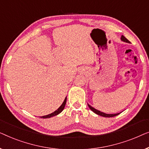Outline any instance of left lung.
<instances>
[{"instance_id": "left-lung-1", "label": "left lung", "mask_w": 149, "mask_h": 149, "mask_svg": "<svg viewBox=\"0 0 149 149\" xmlns=\"http://www.w3.org/2000/svg\"><path fill=\"white\" fill-rule=\"evenodd\" d=\"M121 40L123 41V42H130V41L127 40V38H125L123 36H121ZM88 105L89 108L91 109L93 111L94 113H95L96 114L98 115V116H102V117H114V116H116L117 115H119V113H115V114H107V113H102L101 111H100L98 110H96V109H95L93 107L90 105V104H88Z\"/></svg>"}]
</instances>
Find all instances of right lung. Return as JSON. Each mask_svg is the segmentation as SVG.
Returning a JSON list of instances; mask_svg holds the SVG:
<instances>
[{
	"label": "right lung",
	"mask_w": 149,
	"mask_h": 149,
	"mask_svg": "<svg viewBox=\"0 0 149 149\" xmlns=\"http://www.w3.org/2000/svg\"><path fill=\"white\" fill-rule=\"evenodd\" d=\"M66 101H67V97L65 98L63 102L61 105L59 107V108H58L57 110H56L55 111H54L53 113H51V114L47 115V116H45L41 117V118H50V117H51L57 116L58 114H59L60 113L62 112V111L64 109L65 106V104H66Z\"/></svg>",
	"instance_id": "obj_1"
}]
</instances>
